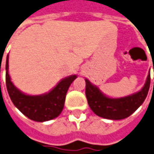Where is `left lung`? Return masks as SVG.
<instances>
[{
    "label": "left lung",
    "mask_w": 154,
    "mask_h": 154,
    "mask_svg": "<svg viewBox=\"0 0 154 154\" xmlns=\"http://www.w3.org/2000/svg\"><path fill=\"white\" fill-rule=\"evenodd\" d=\"M85 82L86 97L89 107L94 114L105 119L122 120L134 113L144 102L150 87V73L142 90L120 99L108 98L97 87L91 84L88 80L85 79Z\"/></svg>",
    "instance_id": "obj_1"
}]
</instances>
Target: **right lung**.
<instances>
[{"label":"right lung","instance_id":"add662e5","mask_svg":"<svg viewBox=\"0 0 154 154\" xmlns=\"http://www.w3.org/2000/svg\"><path fill=\"white\" fill-rule=\"evenodd\" d=\"M76 78V75L64 78L46 94L38 96L24 94L11 82L8 74V55L7 56L6 84L8 94L16 107L32 121L43 122L58 116L63 109L69 87Z\"/></svg>","mask_w":154,"mask_h":154}]
</instances>
